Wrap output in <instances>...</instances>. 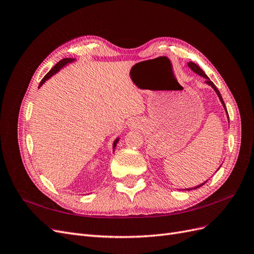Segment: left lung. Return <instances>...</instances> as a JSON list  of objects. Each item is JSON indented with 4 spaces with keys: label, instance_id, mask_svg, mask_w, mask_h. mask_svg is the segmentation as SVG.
I'll list each match as a JSON object with an SVG mask.
<instances>
[{
    "label": "left lung",
    "instance_id": "1",
    "mask_svg": "<svg viewBox=\"0 0 254 254\" xmlns=\"http://www.w3.org/2000/svg\"><path fill=\"white\" fill-rule=\"evenodd\" d=\"M189 64V66L191 68V70H193L196 74H198V75H200V76H202V77H204L206 80H205V82L207 83V84H210V86L215 90V92H216L217 93V95H218V97H219V99H220V102H221V104H222V106H224V108H225V110H226V112H227V115H228V118H229V114H228V111H227V108H226V105H225V103H224V99H222V97H221V95H220V93H219V91H218V89L216 88V86H215V84L213 83V81H211L210 80V78L207 77L206 76V74L201 70L200 67H199L196 64H194V63H189L188 64ZM206 182V181H205ZM204 182V183H205ZM204 183H201L200 186H198V187H196V188H191V189H187L188 190H195V189H198V188H200L201 186H203Z\"/></svg>",
    "mask_w": 254,
    "mask_h": 254
}]
</instances>
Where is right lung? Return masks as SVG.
<instances>
[{
    "label": "right lung",
    "mask_w": 254,
    "mask_h": 254,
    "mask_svg": "<svg viewBox=\"0 0 254 254\" xmlns=\"http://www.w3.org/2000/svg\"><path fill=\"white\" fill-rule=\"evenodd\" d=\"M75 59H73V58H64V59H63V60H60L58 64H55V66H53L52 68H51V71L44 76L43 77V79L40 81V84H39V87H41L42 84L47 81L49 78H51L52 76L54 75V74H56L61 67L63 66H64L65 64H70V63H72V61H74ZM118 142H119V139H117L114 141V143H113V148H115V146H117V144H118ZM113 151H114V149H113Z\"/></svg>",
    "instance_id": "1"
}]
</instances>
